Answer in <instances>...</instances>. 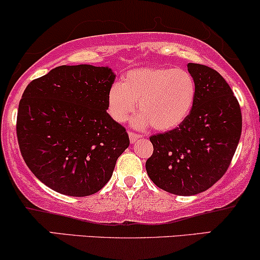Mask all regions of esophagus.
I'll use <instances>...</instances> for the list:
<instances>
[{"label":"esophagus","instance_id":"1","mask_svg":"<svg viewBox=\"0 0 260 260\" xmlns=\"http://www.w3.org/2000/svg\"><path fill=\"white\" fill-rule=\"evenodd\" d=\"M129 139H130V142L131 143H135L137 140L140 139V135H137V134H135V133H133V131H129Z\"/></svg>","mask_w":260,"mask_h":260}]
</instances>
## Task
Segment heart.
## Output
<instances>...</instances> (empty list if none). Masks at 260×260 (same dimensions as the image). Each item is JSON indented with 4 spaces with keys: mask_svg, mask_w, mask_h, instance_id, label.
<instances>
[{
    "mask_svg": "<svg viewBox=\"0 0 260 260\" xmlns=\"http://www.w3.org/2000/svg\"><path fill=\"white\" fill-rule=\"evenodd\" d=\"M197 98V84L188 71L175 67H143L127 72L108 90L107 110L123 123L139 107L137 127L152 125L169 131L187 119Z\"/></svg>",
    "mask_w": 260,
    "mask_h": 260,
    "instance_id": "heart-1",
    "label": "heart"
}]
</instances>
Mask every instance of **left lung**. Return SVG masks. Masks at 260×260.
Returning a JSON list of instances; mask_svg holds the SVG:
<instances>
[{
  "label": "left lung",
  "instance_id": "1",
  "mask_svg": "<svg viewBox=\"0 0 260 260\" xmlns=\"http://www.w3.org/2000/svg\"><path fill=\"white\" fill-rule=\"evenodd\" d=\"M197 84L191 112L176 129L149 137L146 170L153 183L175 195L207 190L223 177L238 148L242 115L238 99L216 70L188 63Z\"/></svg>",
  "mask_w": 260,
  "mask_h": 260
}]
</instances>
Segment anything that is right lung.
<instances>
[{
	"label": "right lung",
	"mask_w": 260,
	"mask_h": 260,
	"mask_svg": "<svg viewBox=\"0 0 260 260\" xmlns=\"http://www.w3.org/2000/svg\"><path fill=\"white\" fill-rule=\"evenodd\" d=\"M108 67L59 66L34 79L19 102L17 136L32 174L53 190L88 197L105 187L130 145L107 113Z\"/></svg>",
	"instance_id": "right-lung-1"
}]
</instances>
